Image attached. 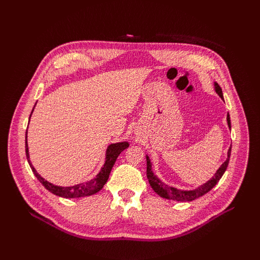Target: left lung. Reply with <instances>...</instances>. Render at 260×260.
<instances>
[{"instance_id": "1", "label": "left lung", "mask_w": 260, "mask_h": 260, "mask_svg": "<svg viewBox=\"0 0 260 260\" xmlns=\"http://www.w3.org/2000/svg\"><path fill=\"white\" fill-rule=\"evenodd\" d=\"M215 88H216V92L219 94V96L223 100L222 90H221V88H220V85L218 83H215ZM226 121H228V125H229V128L231 129V121H230L229 114H228V116H226ZM230 155H231V147L229 148V151H228L226 160L221 165V166H220V168L217 170L215 176L212 177L209 181H207L206 183H204L203 185L199 186L198 188H195V190H192V191L178 190V188L168 186L167 184L161 182V181L153 174L152 164H151V160H149V158H148V156H146V176H147L149 184H151V186L153 187V190L159 196H161V198L167 199V200H174V201H178V202H191V201H194L196 199L201 198V196L205 195L206 193H208L211 188L219 182V180L221 179V177L224 174L228 165H229Z\"/></svg>"}]
</instances>
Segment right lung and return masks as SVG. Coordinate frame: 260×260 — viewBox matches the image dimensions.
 I'll return each mask as SVG.
<instances>
[{
	"mask_svg": "<svg viewBox=\"0 0 260 260\" xmlns=\"http://www.w3.org/2000/svg\"><path fill=\"white\" fill-rule=\"evenodd\" d=\"M31 114H32V112H31ZM128 146H129L128 142H120V143H115V144L109 145L107 151H106V161L104 164L103 168H102V170L100 171V174L96 176V178H94L93 180L89 181V182L80 183V184H77L74 186H66V187L65 186H57V185H54V184L48 182L46 180H44L36 171L32 165H31V162L29 160V153H28V145H27V131H26V155H27V159L30 165L31 170H32L37 179L40 181L46 190H49L51 193L57 195V196H60V198H65V199H74V198H81V196H89V195L95 194L96 192L102 190V187H103L104 184L107 182L109 174H111L112 168L117 159V157L119 156V154L123 151V149H125Z\"/></svg>",
	"mask_w": 260,
	"mask_h": 260,
	"instance_id": "1",
	"label": "right lung"
}]
</instances>
